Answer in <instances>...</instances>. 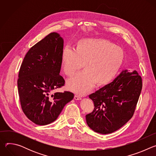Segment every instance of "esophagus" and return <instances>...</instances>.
I'll return each instance as SVG.
<instances>
[{"instance_id": "34e87169", "label": "esophagus", "mask_w": 156, "mask_h": 156, "mask_svg": "<svg viewBox=\"0 0 156 156\" xmlns=\"http://www.w3.org/2000/svg\"><path fill=\"white\" fill-rule=\"evenodd\" d=\"M74 98H75V100H81V97L80 96H78V95H76V94L75 95Z\"/></svg>"}]
</instances>
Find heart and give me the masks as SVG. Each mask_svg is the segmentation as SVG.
Listing matches in <instances>:
<instances>
[{
	"label": "heart",
	"mask_w": 156,
	"mask_h": 156,
	"mask_svg": "<svg viewBox=\"0 0 156 156\" xmlns=\"http://www.w3.org/2000/svg\"><path fill=\"white\" fill-rule=\"evenodd\" d=\"M123 59V49L104 39H81L78 42L75 50L65 47L61 56L64 73L72 76L84 64L86 69L68 80V89L84 95L96 83L98 85L108 83L117 75Z\"/></svg>",
	"instance_id": "1"
}]
</instances>
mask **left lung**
Instances as JSON below:
<instances>
[{
    "instance_id": "left-lung-1",
    "label": "left lung",
    "mask_w": 156,
    "mask_h": 156,
    "mask_svg": "<svg viewBox=\"0 0 156 156\" xmlns=\"http://www.w3.org/2000/svg\"><path fill=\"white\" fill-rule=\"evenodd\" d=\"M142 86V78L136 70H125L112 82L90 94L94 108L86 115L89 127L105 135L123 126L134 114Z\"/></svg>"
}]
</instances>
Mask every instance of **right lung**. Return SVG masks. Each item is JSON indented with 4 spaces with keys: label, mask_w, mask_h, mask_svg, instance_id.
Here are the masks:
<instances>
[{
    "label": "right lung",
    "mask_w": 156,
    "mask_h": 156,
    "mask_svg": "<svg viewBox=\"0 0 156 156\" xmlns=\"http://www.w3.org/2000/svg\"><path fill=\"white\" fill-rule=\"evenodd\" d=\"M63 39L51 33L36 43L27 53L17 81L23 112L31 122L46 125L54 122L73 93H53L65 84L60 75Z\"/></svg>",
    "instance_id": "add662e5"
}]
</instances>
